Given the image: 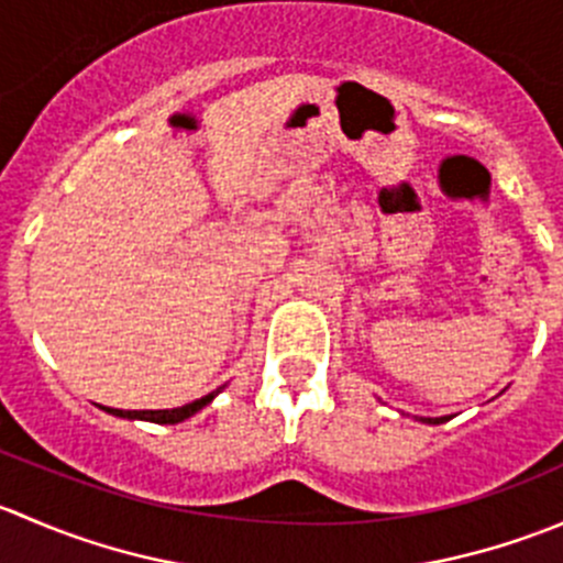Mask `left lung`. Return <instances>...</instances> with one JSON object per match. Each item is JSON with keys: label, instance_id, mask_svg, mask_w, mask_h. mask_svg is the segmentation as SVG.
<instances>
[{"label": "left lung", "instance_id": "1", "mask_svg": "<svg viewBox=\"0 0 563 563\" xmlns=\"http://www.w3.org/2000/svg\"><path fill=\"white\" fill-rule=\"evenodd\" d=\"M417 419L424 424H444L450 417H417Z\"/></svg>", "mask_w": 563, "mask_h": 563}]
</instances>
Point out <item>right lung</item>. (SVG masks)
<instances>
[{"label":"right lung","instance_id":"right-lung-1","mask_svg":"<svg viewBox=\"0 0 563 563\" xmlns=\"http://www.w3.org/2000/svg\"><path fill=\"white\" fill-rule=\"evenodd\" d=\"M220 389H225V387H220ZM220 389L209 391V395L198 397V400L187 402V406L166 408V411H122V408H106V406H103V411L113 413V417H122V419H144V422H155V424H176V422H185V419H190L192 413L201 411L203 406H209V402L220 395Z\"/></svg>","mask_w":563,"mask_h":563}]
</instances>
